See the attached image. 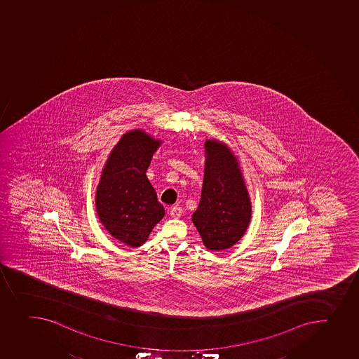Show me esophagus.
Listing matches in <instances>:
<instances>
[{
  "instance_id": "obj_1",
  "label": "esophagus",
  "mask_w": 359,
  "mask_h": 359,
  "mask_svg": "<svg viewBox=\"0 0 359 359\" xmlns=\"http://www.w3.org/2000/svg\"><path fill=\"white\" fill-rule=\"evenodd\" d=\"M182 212H183V210H182L180 205L172 206L170 209V216L172 217V218H180Z\"/></svg>"
}]
</instances>
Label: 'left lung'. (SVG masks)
I'll list each match as a JSON object with an SVG mask.
<instances>
[{
  "mask_svg": "<svg viewBox=\"0 0 359 359\" xmlns=\"http://www.w3.org/2000/svg\"><path fill=\"white\" fill-rule=\"evenodd\" d=\"M251 216V199L237 157L225 143L206 140L202 195L192 215L205 248H232L248 230Z\"/></svg>",
  "mask_w": 359,
  "mask_h": 359,
  "instance_id": "obj_1",
  "label": "left lung"
}]
</instances>
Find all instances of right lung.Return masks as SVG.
I'll use <instances>...</instances> for the list:
<instances>
[{
  "label": "right lung",
  "instance_id": "obj_1",
  "mask_svg": "<svg viewBox=\"0 0 359 359\" xmlns=\"http://www.w3.org/2000/svg\"><path fill=\"white\" fill-rule=\"evenodd\" d=\"M161 143L142 129L126 133L101 172L95 194L97 217L108 233L127 246L144 244L164 217L163 205L146 175Z\"/></svg>",
  "mask_w": 359,
  "mask_h": 359
}]
</instances>
